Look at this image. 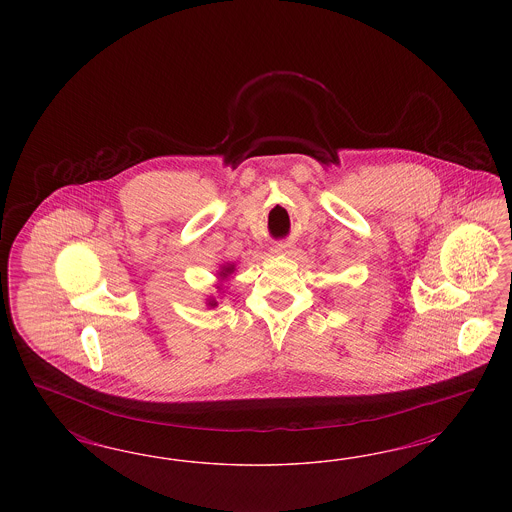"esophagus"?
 Returning <instances> with one entry per match:
<instances>
[{
    "label": "esophagus",
    "instance_id": "obj_1",
    "mask_svg": "<svg viewBox=\"0 0 512 512\" xmlns=\"http://www.w3.org/2000/svg\"><path fill=\"white\" fill-rule=\"evenodd\" d=\"M289 248H291V244H287V242H279V244L274 246V253H287Z\"/></svg>",
    "mask_w": 512,
    "mask_h": 512
}]
</instances>
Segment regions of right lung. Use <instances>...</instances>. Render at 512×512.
<instances>
[{"mask_svg": "<svg viewBox=\"0 0 512 512\" xmlns=\"http://www.w3.org/2000/svg\"><path fill=\"white\" fill-rule=\"evenodd\" d=\"M231 272H233V266H227V268H223L221 276H227V274H231ZM210 306H216V302H210Z\"/></svg>", "mask_w": 512, "mask_h": 512, "instance_id": "1", "label": "right lung"}]
</instances>
